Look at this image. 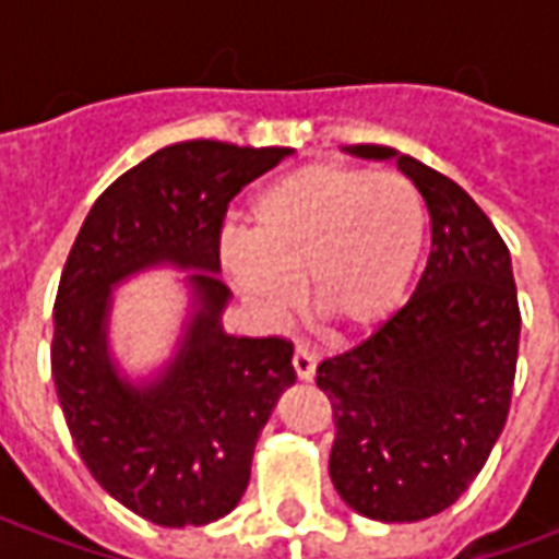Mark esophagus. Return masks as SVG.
<instances>
[{
    "label": "esophagus",
    "mask_w": 559,
    "mask_h": 559,
    "mask_svg": "<svg viewBox=\"0 0 559 559\" xmlns=\"http://www.w3.org/2000/svg\"><path fill=\"white\" fill-rule=\"evenodd\" d=\"M293 368H296V377L302 383H308V380H314L317 356L311 350H305V347H296V353H293Z\"/></svg>",
    "instance_id": "1"
}]
</instances>
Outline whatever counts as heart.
Returning <instances> with one entry per match:
<instances>
[{
	"label": "heart",
	"mask_w": 559,
	"mask_h": 559,
	"mask_svg": "<svg viewBox=\"0 0 559 559\" xmlns=\"http://www.w3.org/2000/svg\"><path fill=\"white\" fill-rule=\"evenodd\" d=\"M251 230L221 236V269L251 314L278 323L299 302L323 332L350 338L399 311L419 269L428 212L411 179L317 160L263 185Z\"/></svg>",
	"instance_id": "b5f03b06"
}]
</instances>
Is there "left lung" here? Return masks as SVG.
Returning a JSON list of instances; mask_svg holds the SVG:
<instances>
[{
	"label": "left lung",
	"instance_id": "1",
	"mask_svg": "<svg viewBox=\"0 0 559 559\" xmlns=\"http://www.w3.org/2000/svg\"><path fill=\"white\" fill-rule=\"evenodd\" d=\"M395 160L431 215V254L399 314L317 365L332 401L329 476L371 521H421L455 503L509 416L521 311L509 248L476 200L392 146H344Z\"/></svg>",
	"mask_w": 559,
	"mask_h": 559
}]
</instances>
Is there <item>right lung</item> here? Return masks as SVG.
<instances>
[{"mask_svg": "<svg viewBox=\"0 0 559 559\" xmlns=\"http://www.w3.org/2000/svg\"><path fill=\"white\" fill-rule=\"evenodd\" d=\"M290 146L185 140L158 148L104 191L80 227L53 305L56 395L83 464L114 500L160 527L233 512L284 389L293 344L224 329L218 239L245 182ZM155 267L185 271L186 317L171 356L128 372L112 350L115 293Z\"/></svg>", "mask_w": 559, "mask_h": 559, "instance_id": "add662e5", "label": "right lung"}]
</instances>
